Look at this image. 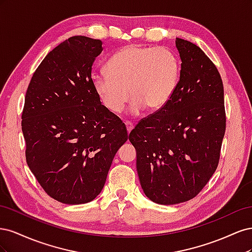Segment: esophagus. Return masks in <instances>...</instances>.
I'll use <instances>...</instances> for the list:
<instances>
[{
	"instance_id": "esophagus-1",
	"label": "esophagus",
	"mask_w": 252,
	"mask_h": 252,
	"mask_svg": "<svg viewBox=\"0 0 252 252\" xmlns=\"http://www.w3.org/2000/svg\"><path fill=\"white\" fill-rule=\"evenodd\" d=\"M125 125H126V128H127V132L128 133H130V131L132 130V129H133V124L131 123V122H126V123H125Z\"/></svg>"
}]
</instances>
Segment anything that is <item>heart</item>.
Masks as SVG:
<instances>
[{
  "mask_svg": "<svg viewBox=\"0 0 252 252\" xmlns=\"http://www.w3.org/2000/svg\"><path fill=\"white\" fill-rule=\"evenodd\" d=\"M106 71L91 78L104 107L121 112L130 94L129 111L139 114L145 107L156 111L168 103L178 85L180 62L169 48L129 45L111 57Z\"/></svg>",
  "mask_w": 252,
  "mask_h": 252,
  "instance_id": "heart-1",
  "label": "heart"
}]
</instances>
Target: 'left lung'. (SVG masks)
Masks as SVG:
<instances>
[{"label": "left lung", "mask_w": 252, "mask_h": 252, "mask_svg": "<svg viewBox=\"0 0 252 252\" xmlns=\"http://www.w3.org/2000/svg\"><path fill=\"white\" fill-rule=\"evenodd\" d=\"M175 46L182 64L172 96L129 133L143 191L161 205L186 202L202 191L219 165L226 129L216 65L191 42L178 37Z\"/></svg>", "instance_id": "obj_1"}]
</instances>
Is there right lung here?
Returning <instances> with one entry per match:
<instances>
[{"label":"right lung","instance_id":"add662e5","mask_svg":"<svg viewBox=\"0 0 252 252\" xmlns=\"http://www.w3.org/2000/svg\"><path fill=\"white\" fill-rule=\"evenodd\" d=\"M102 41L75 35L45 57L25 95L22 131L26 162L49 196L68 205L100 194L125 124L102 105L91 68Z\"/></svg>","mask_w":252,"mask_h":252}]
</instances>
